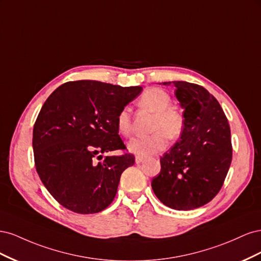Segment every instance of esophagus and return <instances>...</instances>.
I'll use <instances>...</instances> for the list:
<instances>
[{
  "instance_id": "1",
  "label": "esophagus",
  "mask_w": 261,
  "mask_h": 261,
  "mask_svg": "<svg viewBox=\"0 0 261 261\" xmlns=\"http://www.w3.org/2000/svg\"><path fill=\"white\" fill-rule=\"evenodd\" d=\"M145 160H146V158H144V156H139V155L136 156V163H141V162H144Z\"/></svg>"
}]
</instances>
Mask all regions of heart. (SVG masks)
<instances>
[{
	"mask_svg": "<svg viewBox=\"0 0 261 261\" xmlns=\"http://www.w3.org/2000/svg\"><path fill=\"white\" fill-rule=\"evenodd\" d=\"M138 105L148 111L154 113L151 126L152 135L133 138L127 147L129 151L137 155L146 156L160 152L167 147L168 138L177 139L184 130V116L177 109L170 107L169 94L159 88L147 89L141 94ZM117 130L121 135L128 137L133 133V123L129 110L122 109L116 116Z\"/></svg>",
	"mask_w": 261,
	"mask_h": 261,
	"instance_id": "obj_1",
	"label": "heart"
}]
</instances>
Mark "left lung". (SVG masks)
Masks as SVG:
<instances>
[{
	"label": "left lung",
	"mask_w": 261,
	"mask_h": 261,
	"mask_svg": "<svg viewBox=\"0 0 261 261\" xmlns=\"http://www.w3.org/2000/svg\"><path fill=\"white\" fill-rule=\"evenodd\" d=\"M184 109V130L160 158L153 193L175 210H192L211 201L222 187L232 161L231 129L218 100L202 86L169 82Z\"/></svg>",
	"instance_id": "8db88e82"
}]
</instances>
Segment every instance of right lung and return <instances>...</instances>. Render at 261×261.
I'll return each mask as SVG.
<instances>
[{
	"instance_id": "add662e5",
	"label": "right lung",
	"mask_w": 261,
	"mask_h": 261,
	"mask_svg": "<svg viewBox=\"0 0 261 261\" xmlns=\"http://www.w3.org/2000/svg\"><path fill=\"white\" fill-rule=\"evenodd\" d=\"M143 88L96 81L61 85L36 120L33 147L36 170L49 193L66 209L89 215L114 199L124 170L135 163L118 135L116 116Z\"/></svg>"
}]
</instances>
